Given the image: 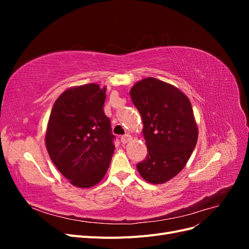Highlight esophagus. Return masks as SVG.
<instances>
[{"label":"esophagus","mask_w":249,"mask_h":249,"mask_svg":"<svg viewBox=\"0 0 249 249\" xmlns=\"http://www.w3.org/2000/svg\"><path fill=\"white\" fill-rule=\"evenodd\" d=\"M131 139H132V137H131V135H129V134L124 135V136H122V138H120V140H122L123 144H125V143L129 142Z\"/></svg>","instance_id":"34e87169"}]
</instances>
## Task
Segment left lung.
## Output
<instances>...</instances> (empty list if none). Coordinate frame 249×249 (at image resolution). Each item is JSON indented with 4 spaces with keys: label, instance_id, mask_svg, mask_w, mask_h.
I'll return each instance as SVG.
<instances>
[{
    "label": "left lung",
    "instance_id": "8db88e82",
    "mask_svg": "<svg viewBox=\"0 0 249 249\" xmlns=\"http://www.w3.org/2000/svg\"><path fill=\"white\" fill-rule=\"evenodd\" d=\"M130 95L142 117L147 155L137 164L152 184L167 182L182 170L196 145L198 131L189 99L168 83L147 78Z\"/></svg>",
    "mask_w": 249,
    "mask_h": 249
}]
</instances>
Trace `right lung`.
<instances>
[{
    "instance_id": "add662e5",
    "label": "right lung",
    "mask_w": 249,
    "mask_h": 249,
    "mask_svg": "<svg viewBox=\"0 0 249 249\" xmlns=\"http://www.w3.org/2000/svg\"><path fill=\"white\" fill-rule=\"evenodd\" d=\"M106 88L66 90L53 106L46 135L51 160L71 184L89 188L106 175L114 154L111 122L104 112Z\"/></svg>"
}]
</instances>
